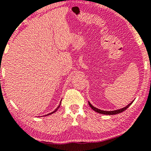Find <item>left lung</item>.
Returning a JSON list of instances; mask_svg holds the SVG:
<instances>
[{
  "label": "left lung",
  "mask_w": 151,
  "mask_h": 151,
  "mask_svg": "<svg viewBox=\"0 0 151 151\" xmlns=\"http://www.w3.org/2000/svg\"><path fill=\"white\" fill-rule=\"evenodd\" d=\"M134 101V100L132 101V102L131 103H129V104H128L127 106H125V107H124V108H122V109H121L115 110V111H102V110L98 109H97V108L94 107L93 106H92V105H91V103H90L89 102H88V103H89V106L91 107V109H93L94 111L97 112H98V113H100V114H109V115H112V114H116L121 113V112H123L124 111H125V110L127 109V108L129 107V106L132 104V103H133Z\"/></svg>",
  "instance_id": "left-lung-1"
}]
</instances>
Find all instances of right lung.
I'll list each match as a JSON object with an SVG mask.
<instances>
[{
    "label": "right lung",
    "mask_w": 151,
    "mask_h": 151,
    "mask_svg": "<svg viewBox=\"0 0 151 151\" xmlns=\"http://www.w3.org/2000/svg\"><path fill=\"white\" fill-rule=\"evenodd\" d=\"M60 104H61V102H60V104H59V106H58L57 107V109H56L55 110V111H53V112H51V113H49V114H46V115H45V116H48V115H50V114H53V113H54V112H55L56 111H58V109H59V108H60Z\"/></svg>",
    "instance_id": "add662e5"
}]
</instances>
